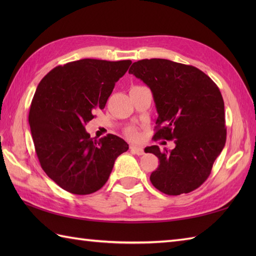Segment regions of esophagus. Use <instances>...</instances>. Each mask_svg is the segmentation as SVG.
Returning <instances> with one entry per match:
<instances>
[{
	"instance_id": "1",
	"label": "esophagus",
	"mask_w": 256,
	"mask_h": 256,
	"mask_svg": "<svg viewBox=\"0 0 256 256\" xmlns=\"http://www.w3.org/2000/svg\"><path fill=\"white\" fill-rule=\"evenodd\" d=\"M130 150H131L132 153L136 154V155H138V156L144 154L143 148H140V146H136V145H131V146H130Z\"/></svg>"
}]
</instances>
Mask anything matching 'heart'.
Returning a JSON list of instances; mask_svg holds the SVG:
<instances>
[{"instance_id":"b5f03b06","label":"heart","mask_w":256,"mask_h":256,"mask_svg":"<svg viewBox=\"0 0 256 256\" xmlns=\"http://www.w3.org/2000/svg\"><path fill=\"white\" fill-rule=\"evenodd\" d=\"M125 133H126L128 136L130 138H132V140H136L138 138V135H140L138 130L136 128H134V126H130L128 128H126V132H125Z\"/></svg>"}]
</instances>
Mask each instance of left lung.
Segmentation results:
<instances>
[{
    "mask_svg": "<svg viewBox=\"0 0 256 256\" xmlns=\"http://www.w3.org/2000/svg\"><path fill=\"white\" fill-rule=\"evenodd\" d=\"M128 74L150 86L158 118L154 140H172V150L145 148L158 157L150 182L170 196L188 194L209 177L226 140L224 102L214 81L198 68L167 59H143Z\"/></svg>",
    "mask_w": 256,
    "mask_h": 256,
    "instance_id": "1",
    "label": "left lung"
}]
</instances>
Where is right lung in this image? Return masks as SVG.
<instances>
[{"instance_id": "1", "label": "right lung", "mask_w": 256, "mask_h": 256, "mask_svg": "<svg viewBox=\"0 0 256 256\" xmlns=\"http://www.w3.org/2000/svg\"><path fill=\"white\" fill-rule=\"evenodd\" d=\"M131 64L80 59L55 67L37 86L28 116L36 155L46 175L68 192L102 188L118 156L128 150L116 135L90 138L84 125L104 108Z\"/></svg>"}]
</instances>
